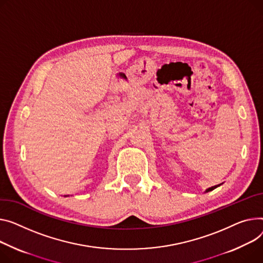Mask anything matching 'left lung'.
Segmentation results:
<instances>
[{
	"instance_id": "left-lung-1",
	"label": "left lung",
	"mask_w": 263,
	"mask_h": 263,
	"mask_svg": "<svg viewBox=\"0 0 263 263\" xmlns=\"http://www.w3.org/2000/svg\"><path fill=\"white\" fill-rule=\"evenodd\" d=\"M218 186H220V185H216V186H213V187H211V188H208V189H206V192H208V191H212V190H214L215 188H217Z\"/></svg>"
}]
</instances>
